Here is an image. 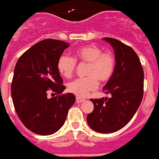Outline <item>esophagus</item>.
<instances>
[{"instance_id": "obj_1", "label": "esophagus", "mask_w": 159, "mask_h": 159, "mask_svg": "<svg viewBox=\"0 0 159 159\" xmlns=\"http://www.w3.org/2000/svg\"><path fill=\"white\" fill-rule=\"evenodd\" d=\"M85 100H86L85 98H80V97H76V103H83V102H84Z\"/></svg>"}]
</instances>
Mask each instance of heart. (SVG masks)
<instances>
[{
	"instance_id": "1",
	"label": "heart",
	"mask_w": 159,
	"mask_h": 159,
	"mask_svg": "<svg viewBox=\"0 0 159 159\" xmlns=\"http://www.w3.org/2000/svg\"><path fill=\"white\" fill-rule=\"evenodd\" d=\"M87 63L86 76L68 84V90L73 94L84 97L88 93L98 88V81L106 83L112 77L116 68V59L111 53L103 52L100 47L89 44L77 49L74 52V58L61 56L57 62L59 72L65 78L73 76L76 62Z\"/></svg>"
}]
</instances>
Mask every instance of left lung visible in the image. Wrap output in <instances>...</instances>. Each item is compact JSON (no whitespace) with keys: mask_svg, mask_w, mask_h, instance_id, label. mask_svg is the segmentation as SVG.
<instances>
[{"mask_svg":"<svg viewBox=\"0 0 159 159\" xmlns=\"http://www.w3.org/2000/svg\"><path fill=\"white\" fill-rule=\"evenodd\" d=\"M115 51L116 68L103 90L110 98L91 99L93 111L87 117L91 129L112 133L128 124L139 108L143 97L144 73L136 53L118 39L103 38Z\"/></svg>","mask_w":159,"mask_h":159,"instance_id":"obj_1","label":"left lung"}]
</instances>
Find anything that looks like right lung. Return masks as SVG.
Here are the masks:
<instances>
[{
    "mask_svg": "<svg viewBox=\"0 0 159 159\" xmlns=\"http://www.w3.org/2000/svg\"><path fill=\"white\" fill-rule=\"evenodd\" d=\"M70 44L56 39L39 41L24 52L14 68L11 98L26 127L42 136L56 133L64 125L68 110L75 103L73 93L66 89L57 62ZM49 91L58 96L49 99Z\"/></svg>",
    "mask_w": 159,
    "mask_h": 159,
    "instance_id": "1",
    "label": "right lung"
}]
</instances>
